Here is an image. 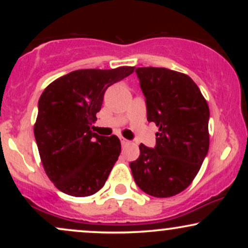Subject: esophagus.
<instances>
[{
	"instance_id": "34e87169",
	"label": "esophagus",
	"mask_w": 248,
	"mask_h": 248,
	"mask_svg": "<svg viewBox=\"0 0 248 248\" xmlns=\"http://www.w3.org/2000/svg\"><path fill=\"white\" fill-rule=\"evenodd\" d=\"M120 141H121L122 147H126V146H128V144L130 143V141H128V140H126V139H124V138H120Z\"/></svg>"
}]
</instances>
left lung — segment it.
I'll return each instance as SVG.
<instances>
[{
    "instance_id": "8db88e82",
    "label": "left lung",
    "mask_w": 248,
    "mask_h": 248,
    "mask_svg": "<svg viewBox=\"0 0 248 248\" xmlns=\"http://www.w3.org/2000/svg\"><path fill=\"white\" fill-rule=\"evenodd\" d=\"M147 120L158 127L154 148L140 144L129 167L135 183L154 197H171L191 184L209 152L207 102L189 76L164 67H138Z\"/></svg>"
}]
</instances>
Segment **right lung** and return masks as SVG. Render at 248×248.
<instances>
[{"label": "right lung", "instance_id": "1", "mask_svg": "<svg viewBox=\"0 0 248 248\" xmlns=\"http://www.w3.org/2000/svg\"><path fill=\"white\" fill-rule=\"evenodd\" d=\"M133 72L132 66L77 70L42 93L35 139L45 172L62 192L86 197L106 183L121 153L120 140L91 129L107 88Z\"/></svg>", "mask_w": 248, "mask_h": 248}]
</instances>
